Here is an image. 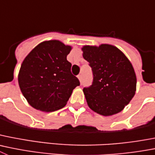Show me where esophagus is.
I'll return each mask as SVG.
<instances>
[{
	"label": "esophagus",
	"mask_w": 155,
	"mask_h": 155,
	"mask_svg": "<svg viewBox=\"0 0 155 155\" xmlns=\"http://www.w3.org/2000/svg\"><path fill=\"white\" fill-rule=\"evenodd\" d=\"M78 78L79 81H80L81 82V81H82V75H81V74H79V75H78Z\"/></svg>",
	"instance_id": "esophagus-1"
}]
</instances>
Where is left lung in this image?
Here are the masks:
<instances>
[{
	"instance_id": "1",
	"label": "left lung",
	"mask_w": 155,
	"mask_h": 155,
	"mask_svg": "<svg viewBox=\"0 0 155 155\" xmlns=\"http://www.w3.org/2000/svg\"><path fill=\"white\" fill-rule=\"evenodd\" d=\"M82 51L93 74L92 84L83 89L89 107L104 116L121 111L136 91L137 78L130 61L113 45L84 46Z\"/></svg>"
}]
</instances>
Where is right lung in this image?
<instances>
[{
    "instance_id": "right-lung-1",
    "label": "right lung",
    "mask_w": 155,
    "mask_h": 155,
    "mask_svg": "<svg viewBox=\"0 0 155 155\" xmlns=\"http://www.w3.org/2000/svg\"><path fill=\"white\" fill-rule=\"evenodd\" d=\"M71 47L52 40L35 47L25 58L18 84L30 105L42 111H54L66 105L74 89L80 85L67 60Z\"/></svg>"
}]
</instances>
